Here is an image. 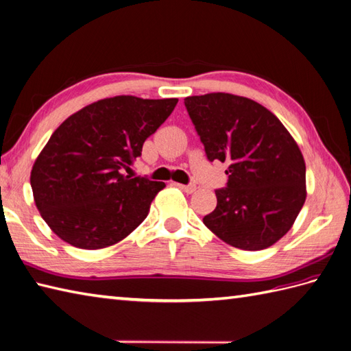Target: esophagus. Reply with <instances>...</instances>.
<instances>
[{"mask_svg":"<svg viewBox=\"0 0 351 351\" xmlns=\"http://www.w3.org/2000/svg\"><path fill=\"white\" fill-rule=\"evenodd\" d=\"M177 186L180 187V189L186 193H193L196 191V184H193V183H191V184H177Z\"/></svg>","mask_w":351,"mask_h":351,"instance_id":"34e87169","label":"esophagus"}]
</instances>
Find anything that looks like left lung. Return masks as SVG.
<instances>
[{"label":"left lung","instance_id":"obj_1","mask_svg":"<svg viewBox=\"0 0 351 351\" xmlns=\"http://www.w3.org/2000/svg\"><path fill=\"white\" fill-rule=\"evenodd\" d=\"M210 162H225L226 187L202 219L220 240L262 250L292 228L306 198L305 162L296 141L258 102L215 92L184 98Z\"/></svg>","mask_w":351,"mask_h":351}]
</instances>
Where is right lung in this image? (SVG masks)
Here are the masks:
<instances>
[{
  "label": "right lung",
  "mask_w": 351,
  "mask_h": 351,
  "mask_svg": "<svg viewBox=\"0 0 351 351\" xmlns=\"http://www.w3.org/2000/svg\"><path fill=\"white\" fill-rule=\"evenodd\" d=\"M177 98H106L66 119L31 171L37 208L49 228L79 249L130 235L147 217L162 182L125 176L143 144L173 113Z\"/></svg>",
  "instance_id": "obj_1"
}]
</instances>
